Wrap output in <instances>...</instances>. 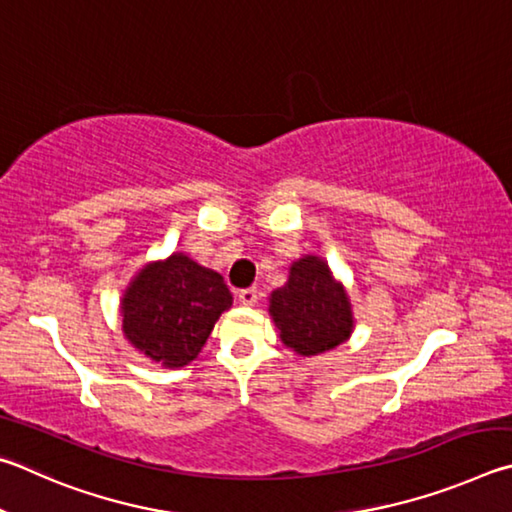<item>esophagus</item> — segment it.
Here are the masks:
<instances>
[{
    "label": "esophagus",
    "mask_w": 512,
    "mask_h": 512,
    "mask_svg": "<svg viewBox=\"0 0 512 512\" xmlns=\"http://www.w3.org/2000/svg\"><path fill=\"white\" fill-rule=\"evenodd\" d=\"M238 299L242 306H254V303L258 301V290L256 288H245L238 292Z\"/></svg>",
    "instance_id": "34e87169"
}]
</instances>
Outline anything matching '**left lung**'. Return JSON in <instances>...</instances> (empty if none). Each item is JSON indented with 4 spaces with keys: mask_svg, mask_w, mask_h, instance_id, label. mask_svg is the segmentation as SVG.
<instances>
[{
    "mask_svg": "<svg viewBox=\"0 0 512 512\" xmlns=\"http://www.w3.org/2000/svg\"><path fill=\"white\" fill-rule=\"evenodd\" d=\"M270 315L281 342L303 357L333 351L353 333V310L342 283L319 256L290 267L288 283L270 297Z\"/></svg>",
    "mask_w": 512,
    "mask_h": 512,
    "instance_id": "1",
    "label": "left lung"
}]
</instances>
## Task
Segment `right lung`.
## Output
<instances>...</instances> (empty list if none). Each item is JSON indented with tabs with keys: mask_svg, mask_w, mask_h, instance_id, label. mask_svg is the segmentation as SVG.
I'll list each match as a JSON object with an SVG mask.
<instances>
[{
	"mask_svg": "<svg viewBox=\"0 0 512 512\" xmlns=\"http://www.w3.org/2000/svg\"><path fill=\"white\" fill-rule=\"evenodd\" d=\"M231 303L218 272L177 251L148 263L123 292V335L152 362L179 369L195 360Z\"/></svg>",
	"mask_w": 512,
	"mask_h": 512,
	"instance_id": "1",
	"label": "right lung"
}]
</instances>
